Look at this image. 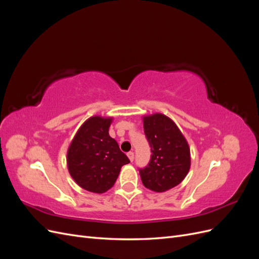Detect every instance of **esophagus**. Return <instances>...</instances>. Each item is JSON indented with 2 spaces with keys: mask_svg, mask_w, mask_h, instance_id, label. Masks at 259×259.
I'll return each instance as SVG.
<instances>
[{
  "mask_svg": "<svg viewBox=\"0 0 259 259\" xmlns=\"http://www.w3.org/2000/svg\"><path fill=\"white\" fill-rule=\"evenodd\" d=\"M127 156H128V159H130L131 162L134 161V152H132V151L127 152Z\"/></svg>",
  "mask_w": 259,
  "mask_h": 259,
  "instance_id": "1",
  "label": "esophagus"
}]
</instances>
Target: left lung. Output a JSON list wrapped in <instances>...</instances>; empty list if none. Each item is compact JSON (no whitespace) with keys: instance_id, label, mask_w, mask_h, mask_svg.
<instances>
[{"instance_id":"obj_1","label":"left lung","mask_w":259,"mask_h":259,"mask_svg":"<svg viewBox=\"0 0 259 259\" xmlns=\"http://www.w3.org/2000/svg\"><path fill=\"white\" fill-rule=\"evenodd\" d=\"M144 131L151 148L148 165L139 168L144 186L164 192L183 182L190 168V149L182 132L168 116H144Z\"/></svg>"}]
</instances>
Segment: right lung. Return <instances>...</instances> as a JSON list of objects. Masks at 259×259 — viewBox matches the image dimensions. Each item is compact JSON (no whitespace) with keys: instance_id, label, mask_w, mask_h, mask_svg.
<instances>
[{"instance_id":"add662e5","label":"right lung","mask_w":259,"mask_h":259,"mask_svg":"<svg viewBox=\"0 0 259 259\" xmlns=\"http://www.w3.org/2000/svg\"><path fill=\"white\" fill-rule=\"evenodd\" d=\"M112 117L92 116L76 132L67 152L68 169L83 189L104 193L114 185L126 154L109 135Z\"/></svg>"}]
</instances>
